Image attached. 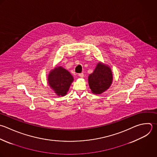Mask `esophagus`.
<instances>
[{
	"instance_id": "34e87169",
	"label": "esophagus",
	"mask_w": 157,
	"mask_h": 157,
	"mask_svg": "<svg viewBox=\"0 0 157 157\" xmlns=\"http://www.w3.org/2000/svg\"><path fill=\"white\" fill-rule=\"evenodd\" d=\"M78 76L80 77V78H83L84 77V74L83 73H81V74H78Z\"/></svg>"
}]
</instances>
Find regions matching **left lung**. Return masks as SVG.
Here are the masks:
<instances>
[{
	"instance_id": "left-lung-1",
	"label": "left lung",
	"mask_w": 157,
	"mask_h": 157,
	"mask_svg": "<svg viewBox=\"0 0 157 157\" xmlns=\"http://www.w3.org/2000/svg\"><path fill=\"white\" fill-rule=\"evenodd\" d=\"M113 75L111 69L101 62H99L94 71L88 76V84L91 92L101 94L111 85Z\"/></svg>"
}]
</instances>
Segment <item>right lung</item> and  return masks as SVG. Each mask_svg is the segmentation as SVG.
I'll use <instances>...</instances> for the list:
<instances>
[{
  "instance_id": "1",
  "label": "right lung",
  "mask_w": 157,
  "mask_h": 157,
  "mask_svg": "<svg viewBox=\"0 0 157 157\" xmlns=\"http://www.w3.org/2000/svg\"><path fill=\"white\" fill-rule=\"evenodd\" d=\"M73 80L70 72L61 66H56L48 76V83L58 96H65Z\"/></svg>"
}]
</instances>
